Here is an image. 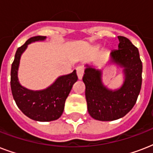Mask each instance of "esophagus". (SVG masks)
<instances>
[{"label": "esophagus", "instance_id": "esophagus-1", "mask_svg": "<svg viewBox=\"0 0 153 153\" xmlns=\"http://www.w3.org/2000/svg\"><path fill=\"white\" fill-rule=\"evenodd\" d=\"M76 72H77V75H78V78L79 79H82V76H83L84 74V67H82V66H79L76 68Z\"/></svg>", "mask_w": 153, "mask_h": 153}]
</instances>
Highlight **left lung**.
Here are the masks:
<instances>
[{"label":"left lung","instance_id":"left-lung-1","mask_svg":"<svg viewBox=\"0 0 153 153\" xmlns=\"http://www.w3.org/2000/svg\"><path fill=\"white\" fill-rule=\"evenodd\" d=\"M118 39V49L110 52V62L124 68L125 81L121 88H106L102 84V71L87 64L82 78L89 114L98 121H114L126 116L136 104L141 88L142 62L137 48L126 37L119 36Z\"/></svg>","mask_w":153,"mask_h":153}]
</instances>
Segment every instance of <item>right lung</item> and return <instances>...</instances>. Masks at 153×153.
I'll return each instance as SVG.
<instances>
[{
    "instance_id": "obj_1",
    "label": "right lung",
    "mask_w": 153,
    "mask_h": 153,
    "mask_svg": "<svg viewBox=\"0 0 153 153\" xmlns=\"http://www.w3.org/2000/svg\"><path fill=\"white\" fill-rule=\"evenodd\" d=\"M45 39L46 36H42L32 37L18 48L11 68V90L18 108L29 118L38 121H51L59 118L64 109L65 101L78 80L76 71H74L71 74L59 77L52 85L43 91H30L20 85L17 77L20 56L28 44Z\"/></svg>"
}]
</instances>
